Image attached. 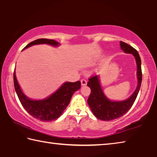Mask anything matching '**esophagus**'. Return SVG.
Here are the masks:
<instances>
[{"instance_id": "obj_1", "label": "esophagus", "mask_w": 157, "mask_h": 157, "mask_svg": "<svg viewBox=\"0 0 157 157\" xmlns=\"http://www.w3.org/2000/svg\"><path fill=\"white\" fill-rule=\"evenodd\" d=\"M86 84H87V82H86V79H82V80H81L82 86H86Z\"/></svg>"}]
</instances>
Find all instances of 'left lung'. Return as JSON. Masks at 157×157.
<instances>
[{
	"label": "left lung",
	"mask_w": 157,
	"mask_h": 157,
	"mask_svg": "<svg viewBox=\"0 0 157 157\" xmlns=\"http://www.w3.org/2000/svg\"><path fill=\"white\" fill-rule=\"evenodd\" d=\"M121 50L124 53L132 54L136 60L137 70V86L134 93L126 100L114 101L109 99L105 94L100 83V75H95L89 79L87 83L91 89V94L87 100L89 107L97 118L102 121H112L123 116L132 107L139 94L142 82L141 60L139 52L134 48L123 41H120Z\"/></svg>",
	"instance_id": "1"
}]
</instances>
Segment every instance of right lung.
Returning a JSON list of instances; mask_svg holds the SVG:
<instances>
[{
    "label": "right lung",
    "instance_id": "add662e5",
    "mask_svg": "<svg viewBox=\"0 0 157 157\" xmlns=\"http://www.w3.org/2000/svg\"><path fill=\"white\" fill-rule=\"evenodd\" d=\"M39 44H48L53 47L60 46L59 42L52 39H39L30 42L23 50ZM14 84L16 93L23 108L32 116L41 121H52L60 117L70 103L74 93L81 87L80 81L66 82L48 97L41 100H33L28 98L22 91L16 77L15 71Z\"/></svg>",
    "mask_w": 157,
    "mask_h": 157
}]
</instances>
